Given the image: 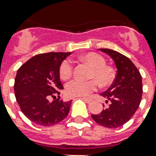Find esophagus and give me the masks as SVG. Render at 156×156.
I'll return each instance as SVG.
<instances>
[{"mask_svg":"<svg viewBox=\"0 0 156 156\" xmlns=\"http://www.w3.org/2000/svg\"><path fill=\"white\" fill-rule=\"evenodd\" d=\"M83 100L87 103H90V101H91V99H90V98H87V97H83Z\"/></svg>","mask_w":156,"mask_h":156,"instance_id":"esophagus-1","label":"esophagus"}]
</instances>
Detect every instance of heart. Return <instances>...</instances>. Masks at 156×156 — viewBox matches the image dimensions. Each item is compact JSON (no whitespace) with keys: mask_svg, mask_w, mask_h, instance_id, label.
Returning a JSON list of instances; mask_svg holds the SVG:
<instances>
[{"mask_svg":"<svg viewBox=\"0 0 156 156\" xmlns=\"http://www.w3.org/2000/svg\"><path fill=\"white\" fill-rule=\"evenodd\" d=\"M91 67L90 78H95L101 86L110 85L114 79V72L110 67L106 66V61L100 54L90 52L83 56ZM73 63L69 60L64 61L60 67V76L63 79H67L73 73ZM97 83L95 80H82L79 78H73L66 86V93L72 97L87 96L90 93L96 90Z\"/></svg>","mask_w":156,"mask_h":156,"instance_id":"obj_1","label":"heart"}]
</instances>
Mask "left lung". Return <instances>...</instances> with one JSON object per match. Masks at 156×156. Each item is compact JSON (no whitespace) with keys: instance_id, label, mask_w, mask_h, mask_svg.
I'll return each instance as SVG.
<instances>
[{"instance_id":"8db88e82","label":"left lung","mask_w":156,"mask_h":156,"mask_svg":"<svg viewBox=\"0 0 156 156\" xmlns=\"http://www.w3.org/2000/svg\"><path fill=\"white\" fill-rule=\"evenodd\" d=\"M108 55L117 69L116 76L111 87L100 95L109 102V106L100 114H92L96 123L107 128H118L123 126L135 113L143 95L142 76L132 61L120 52L99 48Z\"/></svg>"}]
</instances>
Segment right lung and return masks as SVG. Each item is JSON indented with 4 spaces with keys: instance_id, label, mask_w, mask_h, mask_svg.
I'll return each mask as SVG.
<instances>
[{
    "instance_id": "right-lung-1",
    "label": "right lung",
    "mask_w": 156,
    "mask_h": 156,
    "mask_svg": "<svg viewBox=\"0 0 156 156\" xmlns=\"http://www.w3.org/2000/svg\"><path fill=\"white\" fill-rule=\"evenodd\" d=\"M70 54H39L18 69L14 81L16 100L23 114L34 123L53 126L63 121L69 112L72 100L63 101L59 94L64 88L60 79V67ZM50 97L54 100L49 101Z\"/></svg>"
}]
</instances>
